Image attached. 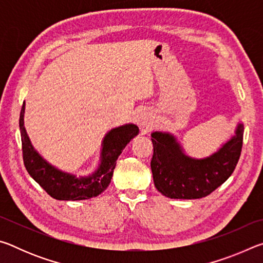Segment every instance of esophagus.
Instances as JSON below:
<instances>
[{
  "mask_svg": "<svg viewBox=\"0 0 263 263\" xmlns=\"http://www.w3.org/2000/svg\"><path fill=\"white\" fill-rule=\"evenodd\" d=\"M137 122L142 131L147 132L153 125V117L152 115L147 112V111H141V112L138 114L137 116Z\"/></svg>",
  "mask_w": 263,
  "mask_h": 263,
  "instance_id": "1",
  "label": "esophagus"
}]
</instances>
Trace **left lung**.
<instances>
[{"mask_svg":"<svg viewBox=\"0 0 263 263\" xmlns=\"http://www.w3.org/2000/svg\"><path fill=\"white\" fill-rule=\"evenodd\" d=\"M151 161L154 185L169 198L196 199L210 195L232 175L242 148L243 125L239 123L235 135L212 155L190 158L176 138L167 132L152 135Z\"/></svg>","mask_w":263,"mask_h":263,"instance_id":"obj_1","label":"left lung"}]
</instances>
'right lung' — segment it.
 I'll use <instances>...</instances> for the list:
<instances>
[{
	"mask_svg": "<svg viewBox=\"0 0 263 263\" xmlns=\"http://www.w3.org/2000/svg\"><path fill=\"white\" fill-rule=\"evenodd\" d=\"M24 112L25 102L20 115L24 166L30 176L51 197L59 201H81L96 197L103 193L110 184L116 161L122 151L139 133V128L135 124H125L110 130L102 142L99 168L91 175L77 177L52 166L33 148L24 127Z\"/></svg>",
	"mask_w": 263,
	"mask_h": 263,
	"instance_id": "add662e5",
	"label": "right lung"
}]
</instances>
